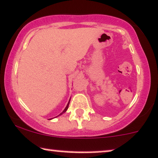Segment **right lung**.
Segmentation results:
<instances>
[{
	"label": "right lung",
	"instance_id": "right-lung-1",
	"mask_svg": "<svg viewBox=\"0 0 158 158\" xmlns=\"http://www.w3.org/2000/svg\"><path fill=\"white\" fill-rule=\"evenodd\" d=\"M69 102H70V100H69V102H68V103H67V105H66V108H65V109H64V111H63V112H61V113H60V114H59V115H58V116H60V115H61V114H64V113H65V112H66V110H67V109H68L69 105ZM58 116H57V117H58ZM57 117H55V118H57ZM51 119H52V118H51Z\"/></svg>",
	"mask_w": 158,
	"mask_h": 158
}]
</instances>
